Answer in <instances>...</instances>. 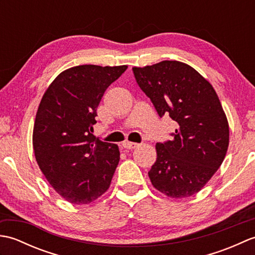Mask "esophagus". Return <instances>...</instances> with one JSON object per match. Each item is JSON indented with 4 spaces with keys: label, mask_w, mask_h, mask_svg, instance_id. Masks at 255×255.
Segmentation results:
<instances>
[{
    "label": "esophagus",
    "mask_w": 255,
    "mask_h": 255,
    "mask_svg": "<svg viewBox=\"0 0 255 255\" xmlns=\"http://www.w3.org/2000/svg\"><path fill=\"white\" fill-rule=\"evenodd\" d=\"M138 143H136V142H130V141H125L124 143H123V147L125 148V149H129V150H132V149H136L137 147H138Z\"/></svg>",
    "instance_id": "esophagus-1"
}]
</instances>
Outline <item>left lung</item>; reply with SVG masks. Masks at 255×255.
Listing matches in <instances>:
<instances>
[{
	"label": "left lung",
	"mask_w": 255,
	"mask_h": 255,
	"mask_svg": "<svg viewBox=\"0 0 255 255\" xmlns=\"http://www.w3.org/2000/svg\"><path fill=\"white\" fill-rule=\"evenodd\" d=\"M132 71L159 116L169 115L178 125L172 140L155 144L150 181L167 197L192 196L217 172L228 150L229 124L218 95L203 75L180 61Z\"/></svg>",
	"instance_id": "8db88e82"
}]
</instances>
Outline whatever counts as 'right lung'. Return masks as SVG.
<instances>
[{
    "label": "right lung",
    "instance_id": "right-lung-1",
    "mask_svg": "<svg viewBox=\"0 0 255 255\" xmlns=\"http://www.w3.org/2000/svg\"><path fill=\"white\" fill-rule=\"evenodd\" d=\"M127 66L83 64L64 70L38 106L32 147L52 188L71 204H90L108 188L121 153L117 144L92 134L106 89Z\"/></svg>",
    "mask_w": 255,
    "mask_h": 255
}]
</instances>
